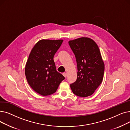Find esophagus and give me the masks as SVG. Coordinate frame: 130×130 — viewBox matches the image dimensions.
<instances>
[{"label": "esophagus", "mask_w": 130, "mask_h": 130, "mask_svg": "<svg viewBox=\"0 0 130 130\" xmlns=\"http://www.w3.org/2000/svg\"><path fill=\"white\" fill-rule=\"evenodd\" d=\"M63 76H64L65 77H66V76H67V73H63Z\"/></svg>", "instance_id": "obj_1"}]
</instances>
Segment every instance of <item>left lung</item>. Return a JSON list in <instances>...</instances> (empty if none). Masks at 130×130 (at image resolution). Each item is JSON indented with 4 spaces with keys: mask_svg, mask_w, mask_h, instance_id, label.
<instances>
[{
    "mask_svg": "<svg viewBox=\"0 0 130 130\" xmlns=\"http://www.w3.org/2000/svg\"><path fill=\"white\" fill-rule=\"evenodd\" d=\"M77 66L76 80L70 85L73 93L79 97L92 95L101 84L104 64L99 48L93 40L81 37L69 42Z\"/></svg>",
    "mask_w": 130,
    "mask_h": 130,
    "instance_id": "obj_1",
    "label": "left lung"
}]
</instances>
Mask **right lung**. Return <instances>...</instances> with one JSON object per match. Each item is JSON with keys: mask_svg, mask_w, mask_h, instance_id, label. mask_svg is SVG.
I'll use <instances>...</instances> for the list:
<instances>
[{"mask_svg": "<svg viewBox=\"0 0 130 130\" xmlns=\"http://www.w3.org/2000/svg\"><path fill=\"white\" fill-rule=\"evenodd\" d=\"M63 40L42 39L34 46L25 66V75L32 89L47 96L56 91L64 76L56 71L54 56Z\"/></svg>", "mask_w": 130, "mask_h": 130, "instance_id": "obj_1", "label": "right lung"}]
</instances>
